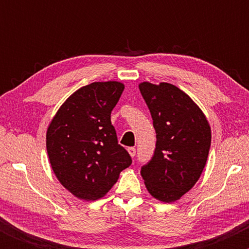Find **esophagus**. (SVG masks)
I'll return each instance as SVG.
<instances>
[{
    "label": "esophagus",
    "instance_id": "obj_1",
    "mask_svg": "<svg viewBox=\"0 0 249 249\" xmlns=\"http://www.w3.org/2000/svg\"><path fill=\"white\" fill-rule=\"evenodd\" d=\"M127 151H128V153H130V156L132 157V158H134V156H136V148H134V147H128Z\"/></svg>",
    "mask_w": 249,
    "mask_h": 249
}]
</instances>
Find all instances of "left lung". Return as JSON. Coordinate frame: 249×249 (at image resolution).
I'll use <instances>...</instances> for the list:
<instances>
[{
  "label": "left lung",
  "mask_w": 249,
  "mask_h": 249,
  "mask_svg": "<svg viewBox=\"0 0 249 249\" xmlns=\"http://www.w3.org/2000/svg\"><path fill=\"white\" fill-rule=\"evenodd\" d=\"M139 90L156 130V150L141 174L151 196L164 202L181 198L201 176L211 146V127L198 105L170 83L144 82Z\"/></svg>",
  "instance_id": "left-lung-1"
}]
</instances>
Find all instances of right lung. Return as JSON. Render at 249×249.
Instances as JSON below:
<instances>
[{
  "mask_svg": "<svg viewBox=\"0 0 249 249\" xmlns=\"http://www.w3.org/2000/svg\"><path fill=\"white\" fill-rule=\"evenodd\" d=\"M119 82H95L73 92L57 111L47 131V151L53 173L73 196L96 200L132 164L118 144L111 111L121 98Z\"/></svg>",
  "mask_w": 249,
  "mask_h": 249,
  "instance_id": "add662e5",
  "label": "right lung"
}]
</instances>
